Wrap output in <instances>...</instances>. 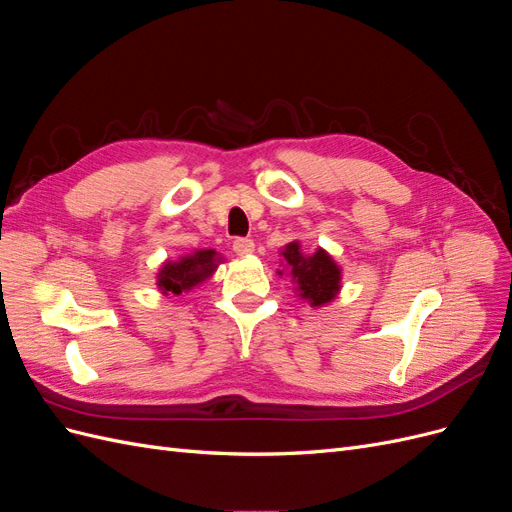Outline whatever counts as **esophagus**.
Here are the masks:
<instances>
[{
  "label": "esophagus",
  "instance_id": "34e87169",
  "mask_svg": "<svg viewBox=\"0 0 512 512\" xmlns=\"http://www.w3.org/2000/svg\"><path fill=\"white\" fill-rule=\"evenodd\" d=\"M232 250L237 256H250L254 252V241L252 239H235L232 241Z\"/></svg>",
  "mask_w": 512,
  "mask_h": 512
}]
</instances>
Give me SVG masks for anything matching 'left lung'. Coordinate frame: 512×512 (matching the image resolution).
<instances>
[{
	"instance_id": "obj_1",
	"label": "left lung",
	"mask_w": 512,
	"mask_h": 512,
	"mask_svg": "<svg viewBox=\"0 0 512 512\" xmlns=\"http://www.w3.org/2000/svg\"><path fill=\"white\" fill-rule=\"evenodd\" d=\"M280 256L284 258V267L292 277V284L297 286L294 290L312 307H324L342 290V269L322 247H318L314 254H303L301 243L290 241L284 245V250H280ZM277 273L284 275V271Z\"/></svg>"
}]
</instances>
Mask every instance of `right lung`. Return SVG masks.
<instances>
[{
  "label": "right lung",
  "instance_id": "right-lung-1",
  "mask_svg": "<svg viewBox=\"0 0 512 512\" xmlns=\"http://www.w3.org/2000/svg\"><path fill=\"white\" fill-rule=\"evenodd\" d=\"M222 260L215 250H194L179 260H166L156 275L158 288L162 294L188 292L211 277Z\"/></svg>",
  "mask_w": 512,
  "mask_h": 512
}]
</instances>
